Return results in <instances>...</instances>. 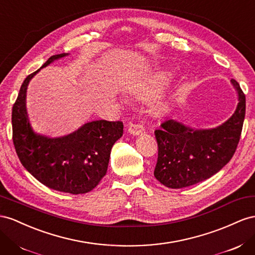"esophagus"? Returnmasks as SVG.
I'll list each match as a JSON object with an SVG mask.
<instances>
[{"instance_id": "esophagus-1", "label": "esophagus", "mask_w": 255, "mask_h": 255, "mask_svg": "<svg viewBox=\"0 0 255 255\" xmlns=\"http://www.w3.org/2000/svg\"><path fill=\"white\" fill-rule=\"evenodd\" d=\"M128 130L129 134L132 135H140L143 133V127L141 125H138V123H129L128 127Z\"/></svg>"}]
</instances>
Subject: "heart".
<instances>
[{
	"label": "heart",
	"mask_w": 255,
	"mask_h": 255,
	"mask_svg": "<svg viewBox=\"0 0 255 255\" xmlns=\"http://www.w3.org/2000/svg\"><path fill=\"white\" fill-rule=\"evenodd\" d=\"M169 78V75L165 72H160L155 74L152 78L147 81H140L138 84H135L130 87V91L135 95L139 96L141 99H147L155 94L160 90V88L166 82ZM168 109L167 102L160 101L154 106V112L156 114H163Z\"/></svg>",
	"instance_id": "heart-1"
}]
</instances>
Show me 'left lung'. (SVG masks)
I'll return each mask as SVG.
<instances>
[{
  "instance_id": "obj_1",
  "label": "left lung",
  "mask_w": 255,
  "mask_h": 255,
  "mask_svg": "<svg viewBox=\"0 0 255 255\" xmlns=\"http://www.w3.org/2000/svg\"><path fill=\"white\" fill-rule=\"evenodd\" d=\"M238 92V105L231 118L216 128L193 129L174 120L164 121L154 135L159 147L154 177L165 187L181 189L202 182L222 169L237 149L242 135L246 95Z\"/></svg>"
}]
</instances>
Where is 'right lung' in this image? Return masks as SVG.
<instances>
[{"instance_id":"1","label":"right lung","mask_w":255,"mask_h":255,"mask_svg":"<svg viewBox=\"0 0 255 255\" xmlns=\"http://www.w3.org/2000/svg\"><path fill=\"white\" fill-rule=\"evenodd\" d=\"M66 54L50 57L42 67ZM39 70L24 79L12 106V141L17 155L23 167L46 187L64 193H87L106 175L112 148L123 134V123L88 122L59 138L35 134L27 119L25 93L29 81Z\"/></svg>"}]
</instances>
